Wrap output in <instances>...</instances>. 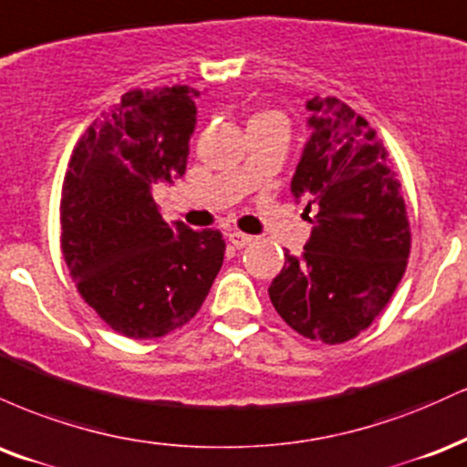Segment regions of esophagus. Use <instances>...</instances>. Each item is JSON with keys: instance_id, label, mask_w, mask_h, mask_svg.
<instances>
[{"instance_id": "esophagus-1", "label": "esophagus", "mask_w": 467, "mask_h": 467, "mask_svg": "<svg viewBox=\"0 0 467 467\" xmlns=\"http://www.w3.org/2000/svg\"><path fill=\"white\" fill-rule=\"evenodd\" d=\"M254 240H255L254 235L243 234V232H232V234H229V243H232L235 249H244V246L254 243Z\"/></svg>"}]
</instances>
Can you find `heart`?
Masks as SVG:
<instances>
[{"label": "heart", "instance_id": "heart-1", "mask_svg": "<svg viewBox=\"0 0 467 467\" xmlns=\"http://www.w3.org/2000/svg\"><path fill=\"white\" fill-rule=\"evenodd\" d=\"M260 115H266V113H260Z\"/></svg>", "mask_w": 467, "mask_h": 467}]
</instances>
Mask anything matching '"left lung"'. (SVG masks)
<instances>
[{
	"mask_svg": "<svg viewBox=\"0 0 467 467\" xmlns=\"http://www.w3.org/2000/svg\"><path fill=\"white\" fill-rule=\"evenodd\" d=\"M312 135L290 190L319 207L304 255L286 254L268 286L284 321L326 345L358 337L407 271L410 227L387 148L338 98L308 100Z\"/></svg>",
	"mask_w": 467,
	"mask_h": 467,
	"instance_id": "obj_1",
	"label": "left lung"
}]
</instances>
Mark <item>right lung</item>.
I'll return each instance as SVG.
<instances>
[{"label":"right lung","instance_id":"add662e5","mask_svg":"<svg viewBox=\"0 0 467 467\" xmlns=\"http://www.w3.org/2000/svg\"><path fill=\"white\" fill-rule=\"evenodd\" d=\"M201 91L124 93L74 146L60 192V251L80 297L115 332L157 338L185 326L223 266L218 229L168 224L152 190L183 177Z\"/></svg>","mask_w":467,"mask_h":467}]
</instances>
